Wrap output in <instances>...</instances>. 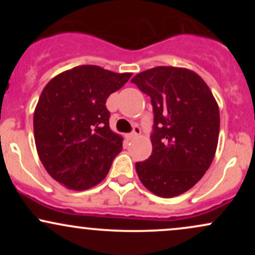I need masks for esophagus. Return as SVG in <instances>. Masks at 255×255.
Here are the masks:
<instances>
[{"mask_svg": "<svg viewBox=\"0 0 255 255\" xmlns=\"http://www.w3.org/2000/svg\"><path fill=\"white\" fill-rule=\"evenodd\" d=\"M140 133H141V129H140L139 126H134L133 131H131L130 134H128L127 136H128V139H134V137H136Z\"/></svg>", "mask_w": 255, "mask_h": 255, "instance_id": "esophagus-1", "label": "esophagus"}]
</instances>
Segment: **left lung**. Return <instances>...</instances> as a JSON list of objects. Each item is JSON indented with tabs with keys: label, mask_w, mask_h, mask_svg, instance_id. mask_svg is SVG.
<instances>
[{
	"label": "left lung",
	"mask_w": 255,
	"mask_h": 255,
	"mask_svg": "<svg viewBox=\"0 0 255 255\" xmlns=\"http://www.w3.org/2000/svg\"><path fill=\"white\" fill-rule=\"evenodd\" d=\"M151 98L152 153L135 163L141 183L162 198L192 188L211 165L218 144L219 109L197 73L154 67L131 79Z\"/></svg>",
	"instance_id": "8db88e82"
}]
</instances>
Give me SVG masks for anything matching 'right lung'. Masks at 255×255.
Masks as SVG:
<instances>
[{
  "label": "right lung",
  "instance_id": "add662e5",
  "mask_svg": "<svg viewBox=\"0 0 255 255\" xmlns=\"http://www.w3.org/2000/svg\"><path fill=\"white\" fill-rule=\"evenodd\" d=\"M131 73L86 64L51 79L34 110V141L48 174L68 189L85 191L104 180L122 151L109 127L107 99Z\"/></svg>",
  "mask_w": 255,
  "mask_h": 255
}]
</instances>
